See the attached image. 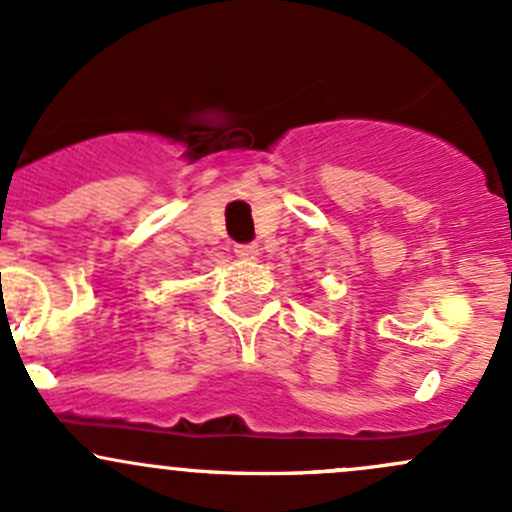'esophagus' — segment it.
<instances>
[{
	"instance_id": "esophagus-1",
	"label": "esophagus",
	"mask_w": 512,
	"mask_h": 512,
	"mask_svg": "<svg viewBox=\"0 0 512 512\" xmlns=\"http://www.w3.org/2000/svg\"><path fill=\"white\" fill-rule=\"evenodd\" d=\"M234 251H236V256L244 258V261H254V258H258V246L256 244H239Z\"/></svg>"
}]
</instances>
